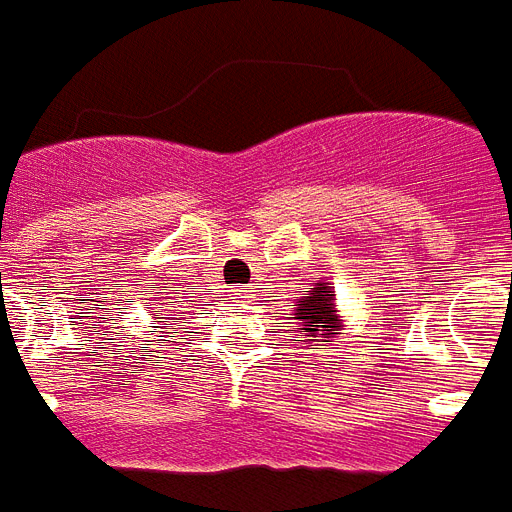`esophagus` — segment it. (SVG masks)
Here are the masks:
<instances>
[{
    "mask_svg": "<svg viewBox=\"0 0 512 512\" xmlns=\"http://www.w3.org/2000/svg\"><path fill=\"white\" fill-rule=\"evenodd\" d=\"M239 292H245V289H239Z\"/></svg>",
    "mask_w": 512,
    "mask_h": 512,
    "instance_id": "1",
    "label": "esophagus"
}]
</instances>
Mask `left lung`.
<instances>
[{
	"instance_id": "left-lung-1",
	"label": "left lung",
	"mask_w": 512,
	"mask_h": 512,
	"mask_svg": "<svg viewBox=\"0 0 512 512\" xmlns=\"http://www.w3.org/2000/svg\"><path fill=\"white\" fill-rule=\"evenodd\" d=\"M300 320V333L306 336L303 342L314 344L317 342V336H331V331L339 328V320H336V314H333V295L331 289L325 284L314 286V292H308V297H300V303H297V317ZM300 342V339H297ZM314 350V347H311Z\"/></svg>"
}]
</instances>
